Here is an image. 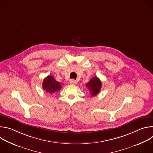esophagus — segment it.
I'll use <instances>...</instances> for the list:
<instances>
[{
    "label": "esophagus",
    "instance_id": "obj_1",
    "mask_svg": "<svg viewBox=\"0 0 153 153\" xmlns=\"http://www.w3.org/2000/svg\"><path fill=\"white\" fill-rule=\"evenodd\" d=\"M70 83L72 85H76L77 83V82L74 79H71L70 81Z\"/></svg>",
    "mask_w": 153,
    "mask_h": 153
}]
</instances>
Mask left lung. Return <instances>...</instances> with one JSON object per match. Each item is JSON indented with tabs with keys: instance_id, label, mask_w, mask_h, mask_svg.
Returning a JSON list of instances; mask_svg holds the SVG:
<instances>
[{
	"instance_id": "left-lung-1",
	"label": "left lung",
	"mask_w": 153,
	"mask_h": 153,
	"mask_svg": "<svg viewBox=\"0 0 153 153\" xmlns=\"http://www.w3.org/2000/svg\"><path fill=\"white\" fill-rule=\"evenodd\" d=\"M85 85L90 90L91 96L93 97L96 96L100 92L102 82L97 77H93Z\"/></svg>"
}]
</instances>
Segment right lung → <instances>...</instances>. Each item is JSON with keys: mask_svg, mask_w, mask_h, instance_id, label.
Here are the masks:
<instances>
[{"mask_svg": "<svg viewBox=\"0 0 153 153\" xmlns=\"http://www.w3.org/2000/svg\"><path fill=\"white\" fill-rule=\"evenodd\" d=\"M43 89L45 90L47 93L50 94H53L56 92H58L62 88V85L52 76H48L43 80Z\"/></svg>", "mask_w": 153, "mask_h": 153, "instance_id": "right-lung-1", "label": "right lung"}]
</instances>
